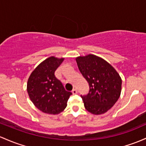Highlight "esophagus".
Returning a JSON list of instances; mask_svg holds the SVG:
<instances>
[{
	"label": "esophagus",
	"instance_id": "obj_1",
	"mask_svg": "<svg viewBox=\"0 0 146 146\" xmlns=\"http://www.w3.org/2000/svg\"><path fill=\"white\" fill-rule=\"evenodd\" d=\"M72 93H73V94H78V90L76 89H73V90H72Z\"/></svg>",
	"mask_w": 146,
	"mask_h": 146
}]
</instances>
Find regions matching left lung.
<instances>
[{"mask_svg": "<svg viewBox=\"0 0 146 146\" xmlns=\"http://www.w3.org/2000/svg\"><path fill=\"white\" fill-rule=\"evenodd\" d=\"M76 60L89 85L87 95L81 96L84 107L93 114L105 113L121 96V78L110 64L96 55L80 56Z\"/></svg>", "mask_w": 146, "mask_h": 146, "instance_id": "obj_1", "label": "left lung"}]
</instances>
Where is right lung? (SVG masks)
<instances>
[{"label":"right lung","instance_id":"right-lung-1","mask_svg":"<svg viewBox=\"0 0 146 146\" xmlns=\"http://www.w3.org/2000/svg\"><path fill=\"white\" fill-rule=\"evenodd\" d=\"M63 61L64 58L50 57L39 64L28 78L29 97L36 108L46 113L58 114L63 111L72 95L55 76V71Z\"/></svg>","mask_w":146,"mask_h":146}]
</instances>
